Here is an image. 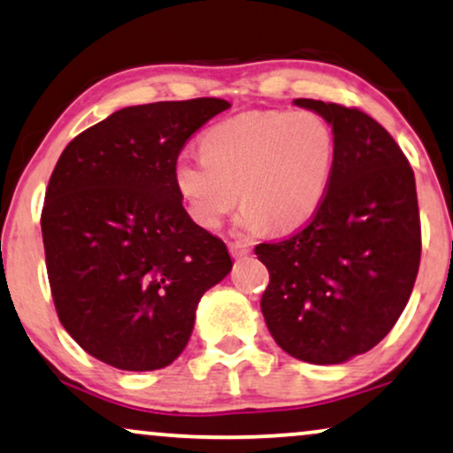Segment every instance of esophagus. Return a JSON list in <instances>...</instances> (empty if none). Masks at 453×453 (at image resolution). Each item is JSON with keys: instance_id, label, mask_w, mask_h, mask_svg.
<instances>
[{"instance_id": "34e87169", "label": "esophagus", "mask_w": 453, "mask_h": 453, "mask_svg": "<svg viewBox=\"0 0 453 453\" xmlns=\"http://www.w3.org/2000/svg\"><path fill=\"white\" fill-rule=\"evenodd\" d=\"M230 252H232V257L242 258L250 252V246L246 242H230Z\"/></svg>"}]
</instances>
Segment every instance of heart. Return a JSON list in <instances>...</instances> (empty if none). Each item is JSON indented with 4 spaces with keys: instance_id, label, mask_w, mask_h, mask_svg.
Segmentation results:
<instances>
[{
    "instance_id": "obj_1",
    "label": "heart",
    "mask_w": 453,
    "mask_h": 453,
    "mask_svg": "<svg viewBox=\"0 0 453 453\" xmlns=\"http://www.w3.org/2000/svg\"><path fill=\"white\" fill-rule=\"evenodd\" d=\"M203 153H182L173 182L188 213L217 227L240 198V227L292 232L309 223L335 172L334 126L311 110L246 111L204 132Z\"/></svg>"
}]
</instances>
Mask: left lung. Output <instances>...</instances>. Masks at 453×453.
Returning <instances> with one entry per match:
<instances>
[{
	"label": "left lung",
	"instance_id": "obj_1",
	"mask_svg": "<svg viewBox=\"0 0 453 453\" xmlns=\"http://www.w3.org/2000/svg\"><path fill=\"white\" fill-rule=\"evenodd\" d=\"M294 104L334 126L335 172L303 230L255 249L269 271L261 311L289 357L340 365L375 348L412 294L420 265L414 172L389 132L358 107Z\"/></svg>",
	"mask_w": 453,
	"mask_h": 453
}]
</instances>
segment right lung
Masks as SVG:
<instances>
[{
	"mask_svg": "<svg viewBox=\"0 0 453 453\" xmlns=\"http://www.w3.org/2000/svg\"><path fill=\"white\" fill-rule=\"evenodd\" d=\"M230 104L215 96L124 107L81 132L45 192L47 277L64 329L122 371L172 365L198 300L230 273L221 238L186 213L173 164Z\"/></svg>",
	"mask_w": 453,
	"mask_h": 453,
	"instance_id": "obj_1",
	"label": "right lung"
}]
</instances>
